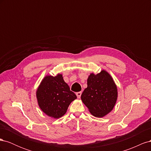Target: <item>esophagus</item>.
I'll return each mask as SVG.
<instances>
[{
	"label": "esophagus",
	"mask_w": 151,
	"mask_h": 151,
	"mask_svg": "<svg viewBox=\"0 0 151 151\" xmlns=\"http://www.w3.org/2000/svg\"><path fill=\"white\" fill-rule=\"evenodd\" d=\"M81 94H82V92H77V93H76V95H77V98H81Z\"/></svg>",
	"instance_id": "1"
}]
</instances>
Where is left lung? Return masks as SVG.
Wrapping results in <instances>:
<instances>
[{"label": "left lung", "instance_id": "8db88e82", "mask_svg": "<svg viewBox=\"0 0 151 151\" xmlns=\"http://www.w3.org/2000/svg\"><path fill=\"white\" fill-rule=\"evenodd\" d=\"M88 87L81 94V100L92 115L102 118L112 111L118 98V90L112 77L102 70L89 76Z\"/></svg>", "mask_w": 151, "mask_h": 151}]
</instances>
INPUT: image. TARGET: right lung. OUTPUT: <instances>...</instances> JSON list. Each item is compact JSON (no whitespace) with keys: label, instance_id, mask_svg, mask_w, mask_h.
Segmentation results:
<instances>
[{"label":"right lung","instance_id":"1","mask_svg":"<svg viewBox=\"0 0 151 151\" xmlns=\"http://www.w3.org/2000/svg\"><path fill=\"white\" fill-rule=\"evenodd\" d=\"M39 107L47 115L59 118L67 112L68 106L77 96L70 90L62 74L46 76L36 90Z\"/></svg>","mask_w":151,"mask_h":151}]
</instances>
